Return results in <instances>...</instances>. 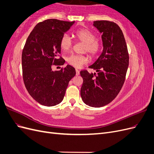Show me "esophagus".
<instances>
[{"label": "esophagus", "instance_id": "esophagus-1", "mask_svg": "<svg viewBox=\"0 0 154 154\" xmlns=\"http://www.w3.org/2000/svg\"><path fill=\"white\" fill-rule=\"evenodd\" d=\"M76 76L80 75V71H79L78 69H76Z\"/></svg>", "mask_w": 154, "mask_h": 154}]
</instances>
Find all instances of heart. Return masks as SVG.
<instances>
[{
    "label": "heart",
    "instance_id": "heart-1",
    "mask_svg": "<svg viewBox=\"0 0 154 154\" xmlns=\"http://www.w3.org/2000/svg\"><path fill=\"white\" fill-rule=\"evenodd\" d=\"M76 36L78 40L85 44L83 51L89 53L92 57H94L101 48V44L96 40V35L87 29H81L76 32ZM72 46V41L67 34L62 36L60 40V47L64 51H68ZM88 61L87 57L85 55L72 54L67 58V62L71 66L80 68L83 64L87 63Z\"/></svg>",
    "mask_w": 154,
    "mask_h": 154
}]
</instances>
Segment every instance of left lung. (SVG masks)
I'll use <instances>...</instances> for the list:
<instances>
[{
  "label": "left lung",
  "mask_w": 154,
  "mask_h": 154,
  "mask_svg": "<svg viewBox=\"0 0 154 154\" xmlns=\"http://www.w3.org/2000/svg\"><path fill=\"white\" fill-rule=\"evenodd\" d=\"M93 26L102 34L103 51L89 68L95 73L82 71L81 97L92 107H101L112 101L123 85L129 64L127 46L120 27L114 22L97 20Z\"/></svg>",
  "instance_id": "obj_1"
}]
</instances>
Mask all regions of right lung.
I'll list each match as a JSON object with an SVG mask.
<instances>
[{"label": "right lung", "instance_id": "obj_1", "mask_svg": "<svg viewBox=\"0 0 154 154\" xmlns=\"http://www.w3.org/2000/svg\"><path fill=\"white\" fill-rule=\"evenodd\" d=\"M57 19L38 23L27 38L22 54L23 79L29 94L40 104L52 106L63 100L69 81L76 75L70 65L53 71V65L63 66L60 40L74 24Z\"/></svg>", "mask_w": 154, "mask_h": 154}]
</instances>
